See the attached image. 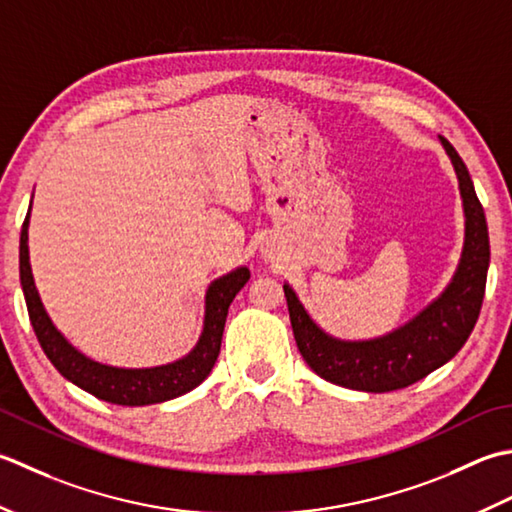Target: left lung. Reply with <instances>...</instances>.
I'll return each instance as SVG.
<instances>
[{
	"label": "left lung",
	"instance_id": "left-lung-1",
	"mask_svg": "<svg viewBox=\"0 0 512 512\" xmlns=\"http://www.w3.org/2000/svg\"><path fill=\"white\" fill-rule=\"evenodd\" d=\"M437 139L453 163L464 210L460 263L440 296L384 336L344 340L322 329L309 316L296 289L289 283L283 285L300 356L320 378L338 387L367 393L409 387L455 358L477 322L490 263L486 216L460 154L444 137Z\"/></svg>",
	"mask_w": 512,
	"mask_h": 512
}]
</instances>
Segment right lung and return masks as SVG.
<instances>
[{
  "mask_svg": "<svg viewBox=\"0 0 512 512\" xmlns=\"http://www.w3.org/2000/svg\"><path fill=\"white\" fill-rule=\"evenodd\" d=\"M30 210H33V201H30L22 236H19V280H22L30 325H33L37 333L41 349H44L48 360L55 364V369L68 382L77 384L79 389L110 404L145 406L168 402L179 398V395L190 393L210 375L216 364L218 351H221L227 309L249 280V269L245 265L212 280L210 287H207L203 329L190 353H185L183 358L174 362L159 364V367H112V364L97 362L79 351L48 316L35 285L33 267H30Z\"/></svg>",
  "mask_w": 512,
  "mask_h": 512,
  "instance_id": "obj_1",
  "label": "right lung"
}]
</instances>
